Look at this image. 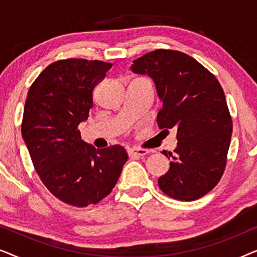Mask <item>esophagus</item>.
<instances>
[{"label": "esophagus", "mask_w": 257, "mask_h": 257, "mask_svg": "<svg viewBox=\"0 0 257 257\" xmlns=\"http://www.w3.org/2000/svg\"><path fill=\"white\" fill-rule=\"evenodd\" d=\"M147 153H149V151L147 150L137 149V147L128 150V156H131V157H144V156H146Z\"/></svg>", "instance_id": "esophagus-1"}]
</instances>
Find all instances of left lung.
I'll return each mask as SVG.
<instances>
[{"label":"left lung","mask_w":257,"mask_h":257,"mask_svg":"<svg viewBox=\"0 0 257 257\" xmlns=\"http://www.w3.org/2000/svg\"><path fill=\"white\" fill-rule=\"evenodd\" d=\"M131 70L154 80L163 101L157 115L159 127L177 128L174 152H163L172 158L170 170L158 185L175 200L200 199L222 177L233 132L219 80L191 56L165 49L135 59Z\"/></svg>","instance_id":"1"}]
</instances>
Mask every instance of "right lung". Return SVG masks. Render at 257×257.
I'll return each mask as SVG.
<instances>
[{
    "label": "right lung",
    "mask_w": 257,
    "mask_h": 257,
    "mask_svg": "<svg viewBox=\"0 0 257 257\" xmlns=\"http://www.w3.org/2000/svg\"><path fill=\"white\" fill-rule=\"evenodd\" d=\"M111 66L79 58L52 63L35 79L24 105L22 137L35 170L51 194L75 207L110 194L128 158L120 145L94 149L78 130Z\"/></svg>",
    "instance_id": "1"
}]
</instances>
